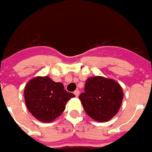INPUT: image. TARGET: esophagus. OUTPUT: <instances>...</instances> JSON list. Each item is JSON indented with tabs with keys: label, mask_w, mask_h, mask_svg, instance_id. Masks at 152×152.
<instances>
[{
	"label": "esophagus",
	"mask_w": 152,
	"mask_h": 152,
	"mask_svg": "<svg viewBox=\"0 0 152 152\" xmlns=\"http://www.w3.org/2000/svg\"><path fill=\"white\" fill-rule=\"evenodd\" d=\"M74 95H75V96H77L78 97V96H79V91L78 90H76V91H74Z\"/></svg>",
	"instance_id": "esophagus-1"
}]
</instances>
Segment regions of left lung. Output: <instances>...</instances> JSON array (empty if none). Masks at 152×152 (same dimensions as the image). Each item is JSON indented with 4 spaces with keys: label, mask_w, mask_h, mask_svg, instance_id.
Listing matches in <instances>:
<instances>
[{
    "label": "left lung",
    "mask_w": 152,
    "mask_h": 152,
    "mask_svg": "<svg viewBox=\"0 0 152 152\" xmlns=\"http://www.w3.org/2000/svg\"><path fill=\"white\" fill-rule=\"evenodd\" d=\"M79 100L85 112L98 122H107L119 111L124 91L118 82L102 76L90 77L85 83Z\"/></svg>",
    "instance_id": "1"
}]
</instances>
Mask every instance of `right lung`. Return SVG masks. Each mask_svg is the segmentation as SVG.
I'll return each instance as SVG.
<instances>
[{"label": "right lung", "instance_id": "1", "mask_svg": "<svg viewBox=\"0 0 152 152\" xmlns=\"http://www.w3.org/2000/svg\"><path fill=\"white\" fill-rule=\"evenodd\" d=\"M24 101L28 111L37 120L52 122L65 109L73 93L64 89L61 83H56L48 76H37L28 82L24 88Z\"/></svg>", "mask_w": 152, "mask_h": 152}]
</instances>
